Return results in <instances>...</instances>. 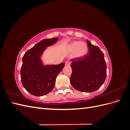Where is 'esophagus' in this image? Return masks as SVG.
Listing matches in <instances>:
<instances>
[{
  "instance_id": "1",
  "label": "esophagus",
  "mask_w": 130,
  "mask_h": 130,
  "mask_svg": "<svg viewBox=\"0 0 130 130\" xmlns=\"http://www.w3.org/2000/svg\"><path fill=\"white\" fill-rule=\"evenodd\" d=\"M66 66H70V62L69 61H67L65 62Z\"/></svg>"
}]
</instances>
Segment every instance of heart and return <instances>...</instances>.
<instances>
[{
    "instance_id": "b5f03b06",
    "label": "heart",
    "mask_w": 130,
    "mask_h": 130,
    "mask_svg": "<svg viewBox=\"0 0 130 130\" xmlns=\"http://www.w3.org/2000/svg\"><path fill=\"white\" fill-rule=\"evenodd\" d=\"M70 50L74 51V55L76 57H81L87 54L88 46L86 43L79 41H74L69 45Z\"/></svg>"
}]
</instances>
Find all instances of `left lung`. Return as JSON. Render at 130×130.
<instances>
[{"mask_svg":"<svg viewBox=\"0 0 130 130\" xmlns=\"http://www.w3.org/2000/svg\"><path fill=\"white\" fill-rule=\"evenodd\" d=\"M89 53L72 59L70 83L78 91L91 93L99 89L106 77L107 67L104 54L97 46L87 40Z\"/></svg>","mask_w":130,"mask_h":130,"instance_id":"8db88e82","label":"left lung"}]
</instances>
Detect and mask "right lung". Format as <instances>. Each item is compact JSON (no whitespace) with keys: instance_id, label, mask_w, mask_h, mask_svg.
Returning a JSON list of instances; mask_svg holds the SVG:
<instances>
[{"instance_id":"obj_1","label":"right lung","mask_w":130,"mask_h":130,"mask_svg":"<svg viewBox=\"0 0 130 130\" xmlns=\"http://www.w3.org/2000/svg\"><path fill=\"white\" fill-rule=\"evenodd\" d=\"M57 40L56 37L39 42L23 57L21 69L22 84L27 91L34 96H41L52 92L57 76L64 68V63L45 65L41 58L46 48L54 45Z\"/></svg>"}]
</instances>
